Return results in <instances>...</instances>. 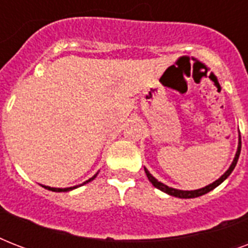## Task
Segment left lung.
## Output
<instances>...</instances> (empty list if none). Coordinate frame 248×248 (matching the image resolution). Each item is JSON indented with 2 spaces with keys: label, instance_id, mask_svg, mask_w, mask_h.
Wrapping results in <instances>:
<instances>
[{
  "label": "left lung",
  "instance_id": "8db88e82",
  "mask_svg": "<svg viewBox=\"0 0 248 248\" xmlns=\"http://www.w3.org/2000/svg\"><path fill=\"white\" fill-rule=\"evenodd\" d=\"M241 140V139H239ZM239 153H241V141H239V145H238V151H237V155H235L234 157V161H233V163L231 165V167H229V170H228L227 172L224 173L223 176L220 177V179H217L216 181H214L212 184L207 185V186H204V188L202 189H197V190H177V189H173V188H169L167 185L162 184V183H159L157 179H155V177L152 176L151 173H149V171H148L147 169H145V173H147L148 176V180L151 181L152 184L155 185V188L159 189V190H162V192L167 193V194H170V196H173V197H177V198H196V197H200V196H203V194H206V193H208L210 190H212V189H215L217 185H220L221 183H223L225 179H227L229 175L232 173V171L234 170L235 165H237V162H238V158H239Z\"/></svg>",
  "mask_w": 248,
  "mask_h": 248
}]
</instances>
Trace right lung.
<instances>
[{"instance_id": "right-lung-1", "label": "right lung", "mask_w": 248, "mask_h": 248, "mask_svg": "<svg viewBox=\"0 0 248 248\" xmlns=\"http://www.w3.org/2000/svg\"><path fill=\"white\" fill-rule=\"evenodd\" d=\"M95 177H96V175H95V176H93V177H91V179H90V180L86 181V183H89V181L93 180ZM86 183H83V184H86ZM42 186H45V185H42ZM45 188L48 189V190H52V192H68V190H72V189L77 188V186H73V188H64V189H60V188H50V186H45Z\"/></svg>"}]
</instances>
